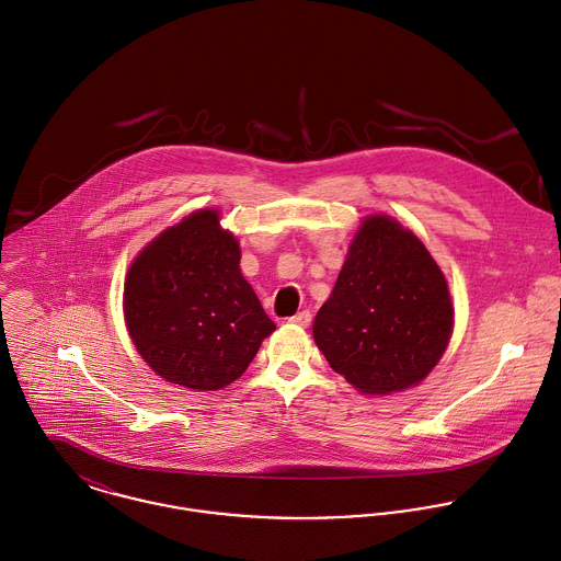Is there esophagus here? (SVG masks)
<instances>
[{"instance_id":"34e87169","label":"esophagus","mask_w":561,"mask_h":561,"mask_svg":"<svg viewBox=\"0 0 561 561\" xmlns=\"http://www.w3.org/2000/svg\"><path fill=\"white\" fill-rule=\"evenodd\" d=\"M291 324H298V327H309L311 324V313L309 311H300L296 313L294 318H289Z\"/></svg>"}]
</instances>
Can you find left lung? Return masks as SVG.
<instances>
[{
	"mask_svg": "<svg viewBox=\"0 0 561 561\" xmlns=\"http://www.w3.org/2000/svg\"><path fill=\"white\" fill-rule=\"evenodd\" d=\"M453 322L448 283L424 243L393 217L370 215L316 316L313 340L362 393L387 396L437 366Z\"/></svg>",
	"mask_w": 561,
	"mask_h": 561,
	"instance_id": "obj_1",
	"label": "left lung"
}]
</instances>
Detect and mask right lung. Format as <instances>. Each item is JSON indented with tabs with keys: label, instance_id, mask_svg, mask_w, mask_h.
<instances>
[{
	"label": "right lung",
	"instance_id": "1",
	"mask_svg": "<svg viewBox=\"0 0 561 561\" xmlns=\"http://www.w3.org/2000/svg\"><path fill=\"white\" fill-rule=\"evenodd\" d=\"M239 241L199 208L133 261L124 318L144 362L165 378L215 391L248 370L276 324L239 270Z\"/></svg>",
	"mask_w": 561,
	"mask_h": 561
}]
</instances>
